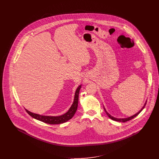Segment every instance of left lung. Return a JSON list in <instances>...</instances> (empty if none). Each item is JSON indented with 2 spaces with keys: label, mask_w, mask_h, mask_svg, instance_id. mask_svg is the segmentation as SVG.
Segmentation results:
<instances>
[{
  "label": "left lung",
  "mask_w": 159,
  "mask_h": 159,
  "mask_svg": "<svg viewBox=\"0 0 159 159\" xmlns=\"http://www.w3.org/2000/svg\"><path fill=\"white\" fill-rule=\"evenodd\" d=\"M146 102L145 103V104H144V106H143V107L142 108V109L137 113H136L135 115H133V116H130V117H128V118H126V119H117V118H115V117H113V116H111L109 113H108L107 111H106V110H105V108L104 107V111H105V112H106V113L107 114V115L109 116V117L111 119H112V120H115V121H118V122H127V121H128V120H131V119H133V118H135V116H137L142 111H143V110L144 109V107H145V106H146Z\"/></svg>",
  "instance_id": "8db88e82"
}]
</instances>
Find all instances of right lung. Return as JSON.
<instances>
[{
    "label": "right lung",
    "instance_id": "add662e5",
    "mask_svg": "<svg viewBox=\"0 0 159 159\" xmlns=\"http://www.w3.org/2000/svg\"><path fill=\"white\" fill-rule=\"evenodd\" d=\"M81 88V86H79L76 91H75V98H74V101L70 108L68 111L65 114L58 116H43L40 115L38 114L33 113L28 110H26V112L31 116L33 118H34L37 120H39L40 121H42L43 122H45L46 124H62L64 122H66L70 119H71L73 116H74L75 112H76L78 107V101H79V91Z\"/></svg>",
    "mask_w": 159,
    "mask_h": 159
}]
</instances>
